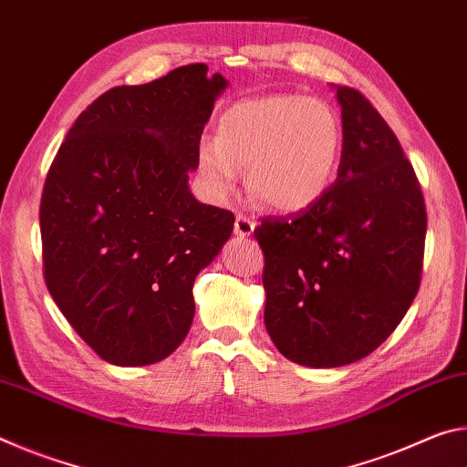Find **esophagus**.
I'll use <instances>...</instances> for the list:
<instances>
[{
  "label": "esophagus",
  "instance_id": "1",
  "mask_svg": "<svg viewBox=\"0 0 467 467\" xmlns=\"http://www.w3.org/2000/svg\"><path fill=\"white\" fill-rule=\"evenodd\" d=\"M255 231V220L247 214H239L234 220V234L236 236H251Z\"/></svg>",
  "mask_w": 467,
  "mask_h": 467
}]
</instances>
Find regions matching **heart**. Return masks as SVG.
Listing matches in <instances>:
<instances>
[{
    "instance_id": "1",
    "label": "heart",
    "mask_w": 467,
    "mask_h": 467,
    "mask_svg": "<svg viewBox=\"0 0 467 467\" xmlns=\"http://www.w3.org/2000/svg\"><path fill=\"white\" fill-rule=\"evenodd\" d=\"M342 152V125L327 102L265 94L234 102L203 140L197 171L214 200L234 193L241 169L259 203L278 212L309 208L327 192Z\"/></svg>"
}]
</instances>
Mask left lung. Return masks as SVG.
<instances>
[{"label": "left lung", "mask_w": 467, "mask_h": 467, "mask_svg": "<svg viewBox=\"0 0 467 467\" xmlns=\"http://www.w3.org/2000/svg\"><path fill=\"white\" fill-rule=\"evenodd\" d=\"M342 161L323 197L295 216H265V327L284 357L331 368L377 350L420 288L426 205L412 162L389 125L350 86Z\"/></svg>", "instance_id": "1"}]
</instances>
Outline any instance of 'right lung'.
Returning <instances> with one entry per match:
<instances>
[{"instance_id": "add662e5", "label": "right lung", "mask_w": 467, "mask_h": 467, "mask_svg": "<svg viewBox=\"0 0 467 467\" xmlns=\"http://www.w3.org/2000/svg\"><path fill=\"white\" fill-rule=\"evenodd\" d=\"M226 84L208 78L205 63H189L115 86L82 110L47 172V288L110 365H154L183 342L195 275L233 233V212L200 203L187 187Z\"/></svg>"}]
</instances>
